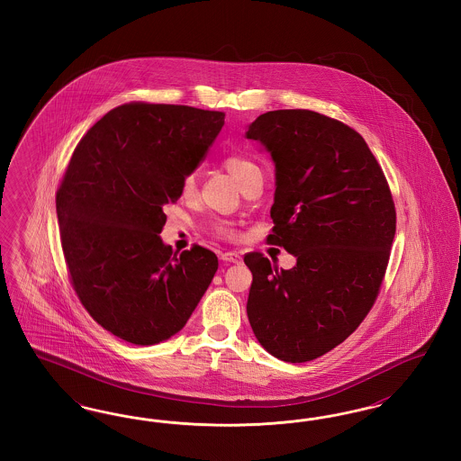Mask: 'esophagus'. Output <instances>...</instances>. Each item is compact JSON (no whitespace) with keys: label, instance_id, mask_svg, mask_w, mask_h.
<instances>
[{"label":"esophagus","instance_id":"esophagus-1","mask_svg":"<svg viewBox=\"0 0 461 461\" xmlns=\"http://www.w3.org/2000/svg\"><path fill=\"white\" fill-rule=\"evenodd\" d=\"M221 259L226 261V263H240V252H224V254L221 256Z\"/></svg>","mask_w":461,"mask_h":461}]
</instances>
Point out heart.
Segmentation results:
<instances>
[{
	"label": "heart",
	"mask_w": 461,
	"mask_h": 461,
	"mask_svg": "<svg viewBox=\"0 0 461 461\" xmlns=\"http://www.w3.org/2000/svg\"><path fill=\"white\" fill-rule=\"evenodd\" d=\"M222 166L226 167V171L231 175V177L239 183L240 186L241 183L249 177V176L254 175V173H259V167L247 157H241V155H230L222 160ZM179 192H181V197L192 198L197 192V181H195V176L186 175L181 179V186H179ZM216 231L222 235V237H233V230L226 224H220L216 228Z\"/></svg>",
	"instance_id": "b5f03b06"
}]
</instances>
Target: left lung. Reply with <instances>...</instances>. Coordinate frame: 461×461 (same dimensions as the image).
Masks as SVG:
<instances>
[{
    "label": "left lung",
    "mask_w": 461,
    "mask_h": 461,
    "mask_svg": "<svg viewBox=\"0 0 461 461\" xmlns=\"http://www.w3.org/2000/svg\"><path fill=\"white\" fill-rule=\"evenodd\" d=\"M275 162L269 243L294 254L278 269L261 252L247 316L259 344L286 363L316 359L365 320L382 285L395 235L393 195L359 132L312 110H273L245 132Z\"/></svg>",
    "instance_id": "left-lung-1"
}]
</instances>
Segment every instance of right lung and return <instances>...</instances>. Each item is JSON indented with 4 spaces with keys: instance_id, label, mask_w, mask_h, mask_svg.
I'll return each mask as SVG.
<instances>
[{
    "instance_id": "1",
    "label": "right lung",
    "mask_w": 461,
    "mask_h": 461,
    "mask_svg": "<svg viewBox=\"0 0 461 461\" xmlns=\"http://www.w3.org/2000/svg\"><path fill=\"white\" fill-rule=\"evenodd\" d=\"M224 113L132 102L110 110L76 147L57 192L60 240L91 318L115 337L154 346L183 329L218 258L160 239L164 207L203 160Z\"/></svg>"
}]
</instances>
